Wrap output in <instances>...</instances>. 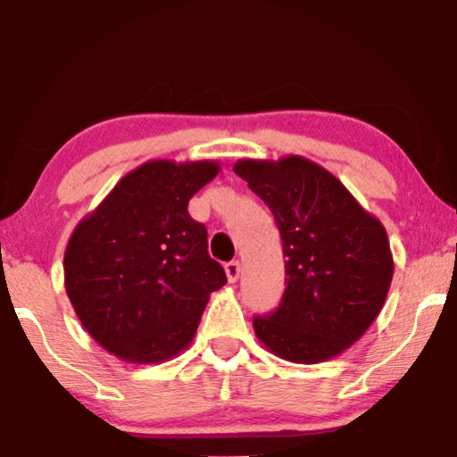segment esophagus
Instances as JSON below:
<instances>
[{"mask_svg": "<svg viewBox=\"0 0 457 457\" xmlns=\"http://www.w3.org/2000/svg\"><path fill=\"white\" fill-rule=\"evenodd\" d=\"M224 272H227V278L228 283H237L241 277V264L239 262H228L227 266H224Z\"/></svg>", "mask_w": 457, "mask_h": 457, "instance_id": "1", "label": "esophagus"}]
</instances>
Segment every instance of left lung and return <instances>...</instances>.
Segmentation results:
<instances>
[{"instance_id": "1", "label": "left lung", "mask_w": 457, "mask_h": 457, "mask_svg": "<svg viewBox=\"0 0 457 457\" xmlns=\"http://www.w3.org/2000/svg\"><path fill=\"white\" fill-rule=\"evenodd\" d=\"M233 170L270 208L287 255L283 299L277 312L253 318L255 337L295 364L337 358L366 333L389 293L395 266L383 222L303 155L243 158Z\"/></svg>"}]
</instances>
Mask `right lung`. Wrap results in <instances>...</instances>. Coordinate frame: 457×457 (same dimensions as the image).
<instances>
[{
	"instance_id": "right-lung-1",
	"label": "right lung",
	"mask_w": 457,
	"mask_h": 457,
	"mask_svg": "<svg viewBox=\"0 0 457 457\" xmlns=\"http://www.w3.org/2000/svg\"><path fill=\"white\" fill-rule=\"evenodd\" d=\"M216 160H149L80 218L64 252V287L87 333L129 364H162L191 345L210 295L227 283L189 199Z\"/></svg>"
}]
</instances>
